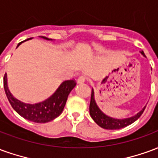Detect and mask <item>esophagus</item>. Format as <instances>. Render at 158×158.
<instances>
[{
    "mask_svg": "<svg viewBox=\"0 0 158 158\" xmlns=\"http://www.w3.org/2000/svg\"><path fill=\"white\" fill-rule=\"evenodd\" d=\"M86 80V76L85 75H80L78 78V83L79 84H81V83H84Z\"/></svg>",
    "mask_w": 158,
    "mask_h": 158,
    "instance_id": "34e87169",
    "label": "esophagus"
}]
</instances>
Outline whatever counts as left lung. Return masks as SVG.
Instances as JSON below:
<instances>
[{
	"label": "left lung",
	"instance_id": "obj_1",
	"mask_svg": "<svg viewBox=\"0 0 158 158\" xmlns=\"http://www.w3.org/2000/svg\"><path fill=\"white\" fill-rule=\"evenodd\" d=\"M142 55L145 56L144 52H140ZM146 108V106L143 108L139 113H138L135 116L131 117V118H128L123 119H117L111 118V117L106 116V114L100 110L98 106L96 105V101L94 98V90H91V97H90V103H89V114L90 117L95 122L103 129H119L124 128L126 126L131 124L133 123L136 121L139 118V117L141 116V114L144 112V110Z\"/></svg>",
	"mask_w": 158,
	"mask_h": 158
}]
</instances>
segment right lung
<instances>
[{
    "label": "right lung",
    "mask_w": 158,
    "mask_h": 158,
    "mask_svg": "<svg viewBox=\"0 0 158 158\" xmlns=\"http://www.w3.org/2000/svg\"><path fill=\"white\" fill-rule=\"evenodd\" d=\"M41 37L45 40H50L45 36H41ZM22 42H20L18 46ZM3 84H4L6 95L9 102L12 106V108L20 116L35 123H47L57 118L62 113L69 93L76 85V81L74 79L65 80L61 84L58 89L56 90V92L51 97H49L48 99H46L44 102L36 104L23 103L12 96L7 87L6 73H5L4 75Z\"/></svg>",
    "instance_id": "add662e5"
}]
</instances>
